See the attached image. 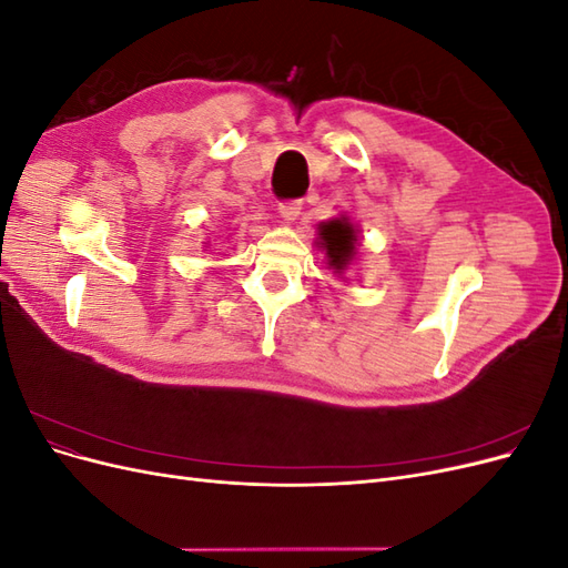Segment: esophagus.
I'll use <instances>...</instances> for the list:
<instances>
[{
	"instance_id": "esophagus-1",
	"label": "esophagus",
	"mask_w": 568,
	"mask_h": 568,
	"mask_svg": "<svg viewBox=\"0 0 568 568\" xmlns=\"http://www.w3.org/2000/svg\"><path fill=\"white\" fill-rule=\"evenodd\" d=\"M280 215L284 222H294L301 215V201H284L280 203Z\"/></svg>"
}]
</instances>
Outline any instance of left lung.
Returning <instances> with one entry per match:
<instances>
[{
  "label": "left lung",
  "instance_id": "8db88e82",
  "mask_svg": "<svg viewBox=\"0 0 568 568\" xmlns=\"http://www.w3.org/2000/svg\"><path fill=\"white\" fill-rule=\"evenodd\" d=\"M320 230V248L326 251V265L334 272H343L355 257L357 244V230L348 217H334L329 222H322Z\"/></svg>",
  "mask_w": 568,
  "mask_h": 568
}]
</instances>
